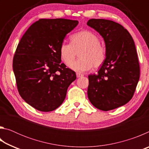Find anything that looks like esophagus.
<instances>
[{"instance_id":"esophagus-1","label":"esophagus","mask_w":149,"mask_h":149,"mask_svg":"<svg viewBox=\"0 0 149 149\" xmlns=\"http://www.w3.org/2000/svg\"><path fill=\"white\" fill-rule=\"evenodd\" d=\"M76 75H77V77H82L84 75H83L82 74H81L80 72H77Z\"/></svg>"}]
</instances>
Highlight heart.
<instances>
[{"label":"heart","mask_w":149,"mask_h":149,"mask_svg":"<svg viewBox=\"0 0 149 149\" xmlns=\"http://www.w3.org/2000/svg\"><path fill=\"white\" fill-rule=\"evenodd\" d=\"M70 39L71 42H62L59 52L62 60L66 65L71 64L79 53V59L70 65L72 69L77 72H86L93 67L99 69L104 64L107 50L100 43L97 34L84 30L75 33Z\"/></svg>","instance_id":"heart-1"}]
</instances>
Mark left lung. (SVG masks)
<instances>
[{
  "instance_id": "1",
  "label": "left lung",
  "mask_w": 149,
  "mask_h": 149,
  "mask_svg": "<svg viewBox=\"0 0 149 149\" xmlns=\"http://www.w3.org/2000/svg\"><path fill=\"white\" fill-rule=\"evenodd\" d=\"M87 24L103 37L107 50V58L97 74L88 76V98L98 109H115L132 99L139 79L134 41L127 29L112 20L91 19Z\"/></svg>"
}]
</instances>
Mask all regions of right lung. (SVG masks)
Listing matches in <instances>:
<instances>
[{
    "label": "right lung",
    "instance_id": "right-lung-1",
    "mask_svg": "<svg viewBox=\"0 0 149 149\" xmlns=\"http://www.w3.org/2000/svg\"><path fill=\"white\" fill-rule=\"evenodd\" d=\"M77 20L40 19L30 26L17 45L13 70L19 95L35 109L50 112L59 107L75 72L61 63L60 46Z\"/></svg>",
    "mask_w": 149,
    "mask_h": 149
}]
</instances>
